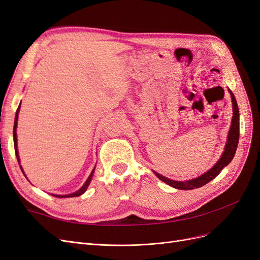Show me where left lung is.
<instances>
[{"label": "left lung", "instance_id": "obj_1", "mask_svg": "<svg viewBox=\"0 0 260 260\" xmlns=\"http://www.w3.org/2000/svg\"><path fill=\"white\" fill-rule=\"evenodd\" d=\"M230 94H231V99H232V106H233V117H232V122H231V127H230V131L229 135H228V141L224 147V152L221 156L217 164L212 167L210 170H208L206 174L202 175L199 178H195L192 180L188 181H174L170 180L166 177H164L159 174L155 172V175L158 177L161 181H164L165 183H167L168 185L179 188V190H192V188H198L201 187L203 185L207 184L209 181H211L214 178H216L219 172L221 171L226 165H229V162L233 159L234 154L237 152L238 148V144H239V137H240V113H239V107H238V103L237 100H235L234 94L232 93L231 90H229Z\"/></svg>", "mask_w": 260, "mask_h": 260}]
</instances>
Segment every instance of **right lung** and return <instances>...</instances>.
I'll return each instance as SVG.
<instances>
[{
	"instance_id": "add662e5",
	"label": "right lung",
	"mask_w": 260,
	"mask_h": 260,
	"mask_svg": "<svg viewBox=\"0 0 260 260\" xmlns=\"http://www.w3.org/2000/svg\"><path fill=\"white\" fill-rule=\"evenodd\" d=\"M19 109H20V105H19V106H18V108H17L16 116H15V122H14L13 137H14V146H15V153H16L17 160H18V164H19V166H20V160H19L18 151H17V135H16V128H17V120H18V114H19ZM20 169H21V171H22V168H21V166H20ZM22 172H23V171H22ZM93 174H94V169L92 170V172H91V175L89 176V178L86 179L85 183L82 185V187H81V188H79V190H78L77 192H75V193H72V194H68V195H55V194H54L53 196H55V198H77V196H80L81 194H83V193L85 192L86 188H88V186H89V184H90V182H91V179H92V177H93ZM23 175H25V174H23Z\"/></svg>"
}]
</instances>
